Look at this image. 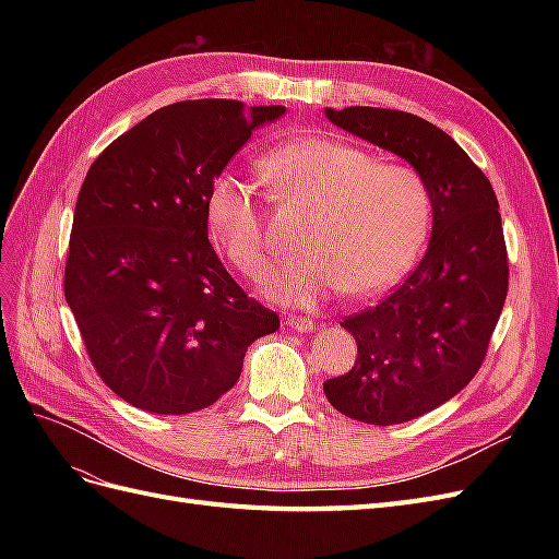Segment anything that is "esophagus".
<instances>
[{"instance_id":"1","label":"esophagus","mask_w":559,"mask_h":559,"mask_svg":"<svg viewBox=\"0 0 559 559\" xmlns=\"http://www.w3.org/2000/svg\"><path fill=\"white\" fill-rule=\"evenodd\" d=\"M284 324L289 326L292 331H300V333H308V331L314 329V321L312 319H308V317H294V314L284 317Z\"/></svg>"}]
</instances>
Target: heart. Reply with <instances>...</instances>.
<instances>
[{"mask_svg": "<svg viewBox=\"0 0 559 559\" xmlns=\"http://www.w3.org/2000/svg\"><path fill=\"white\" fill-rule=\"evenodd\" d=\"M265 181L280 198L312 210L302 230V257L263 280V292L310 308L345 289L384 292L408 273L433 224V198L417 170L378 163L366 148L333 138L284 144L263 160ZM205 216L212 238L249 275L265 267V230L257 186L222 173L214 177Z\"/></svg>", "mask_w": 559, "mask_h": 559, "instance_id": "heart-1", "label": "heart"}]
</instances>
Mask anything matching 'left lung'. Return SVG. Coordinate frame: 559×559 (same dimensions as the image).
<instances>
[{
    "mask_svg": "<svg viewBox=\"0 0 559 559\" xmlns=\"http://www.w3.org/2000/svg\"><path fill=\"white\" fill-rule=\"evenodd\" d=\"M326 118L413 165L433 198L425 259L376 308L341 326L357 341L347 376L324 382L335 411L366 425H401L450 401L478 373L509 294L492 183L441 128L378 107L326 109Z\"/></svg>",
    "mask_w": 559,
    "mask_h": 559,
    "instance_id": "obj_1",
    "label": "left lung"
}]
</instances>
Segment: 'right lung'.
Segmentation results:
<instances>
[{
  "mask_svg": "<svg viewBox=\"0 0 559 559\" xmlns=\"http://www.w3.org/2000/svg\"><path fill=\"white\" fill-rule=\"evenodd\" d=\"M286 109L189 99L114 140L79 191L64 298L114 394L156 415L207 408L247 347L280 329L207 238L205 200L251 130Z\"/></svg>",
  "mask_w": 559,
  "mask_h": 559,
  "instance_id": "1",
  "label": "right lung"
}]
</instances>
